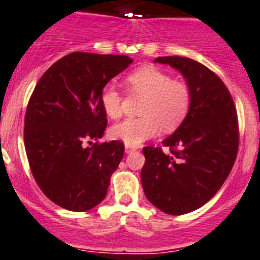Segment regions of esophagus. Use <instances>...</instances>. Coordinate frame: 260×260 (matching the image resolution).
Here are the masks:
<instances>
[{
  "label": "esophagus",
  "instance_id": "esophagus-1",
  "mask_svg": "<svg viewBox=\"0 0 260 260\" xmlns=\"http://www.w3.org/2000/svg\"><path fill=\"white\" fill-rule=\"evenodd\" d=\"M137 149H136L135 146H129V145H125V153L129 154V153H133V151H136Z\"/></svg>",
  "mask_w": 260,
  "mask_h": 260
}]
</instances>
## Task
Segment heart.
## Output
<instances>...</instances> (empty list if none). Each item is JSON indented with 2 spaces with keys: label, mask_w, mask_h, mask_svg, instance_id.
<instances>
[{
  "label": "heart",
  "mask_w": 260,
  "mask_h": 260,
  "mask_svg": "<svg viewBox=\"0 0 260 260\" xmlns=\"http://www.w3.org/2000/svg\"><path fill=\"white\" fill-rule=\"evenodd\" d=\"M125 88L131 94L142 97L139 118L119 121L110 128L114 140L129 146H137L146 140L163 132H172L185 120L191 104L188 84L175 80L170 74L154 66H142L127 75ZM120 92L115 86L107 85L101 92V106L109 118L121 115Z\"/></svg>",
  "instance_id": "1"
}]
</instances>
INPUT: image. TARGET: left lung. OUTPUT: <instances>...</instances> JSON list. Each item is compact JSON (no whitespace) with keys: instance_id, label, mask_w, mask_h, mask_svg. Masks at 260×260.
<instances>
[{"instance_id":"left-lung-1","label":"left lung","mask_w":260,"mask_h":260,"mask_svg":"<svg viewBox=\"0 0 260 260\" xmlns=\"http://www.w3.org/2000/svg\"><path fill=\"white\" fill-rule=\"evenodd\" d=\"M185 78L191 104L185 120L162 147L145 146L141 182L145 196L156 209L182 215L200 209L221 188L238 150L235 102L216 74L185 57H158Z\"/></svg>"}]
</instances>
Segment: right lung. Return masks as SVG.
Masks as SVG:
<instances>
[{
	"instance_id": "obj_1",
	"label": "right lung",
	"mask_w": 260,
	"mask_h": 260,
	"mask_svg": "<svg viewBox=\"0 0 260 260\" xmlns=\"http://www.w3.org/2000/svg\"><path fill=\"white\" fill-rule=\"evenodd\" d=\"M133 59L76 51L60 58L35 86L24 118V146L37 185L70 211L93 209L106 197L110 177L123 159L120 141L85 142L107 125L101 92Z\"/></svg>"
}]
</instances>
